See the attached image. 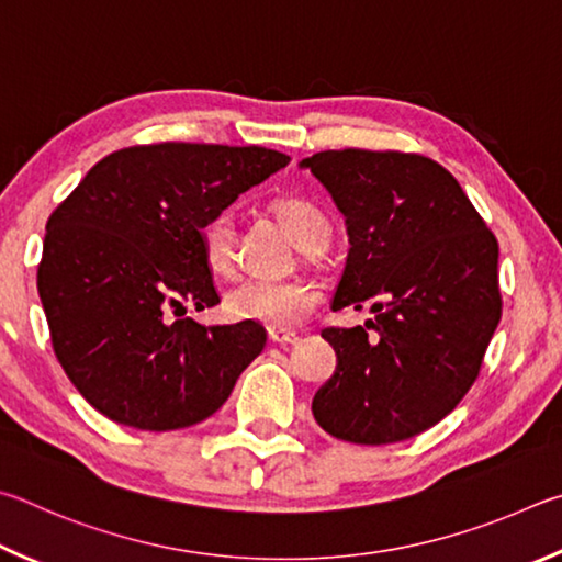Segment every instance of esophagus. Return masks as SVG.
I'll return each mask as SVG.
<instances>
[{
    "label": "esophagus",
    "mask_w": 562,
    "mask_h": 562,
    "mask_svg": "<svg viewBox=\"0 0 562 562\" xmlns=\"http://www.w3.org/2000/svg\"><path fill=\"white\" fill-rule=\"evenodd\" d=\"M269 340L273 346H289V342H296L299 336L293 330H281V328H269Z\"/></svg>",
    "instance_id": "34e87169"
}]
</instances>
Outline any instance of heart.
Instances as JSON below:
<instances>
[{
  "mask_svg": "<svg viewBox=\"0 0 562 562\" xmlns=\"http://www.w3.org/2000/svg\"><path fill=\"white\" fill-rule=\"evenodd\" d=\"M273 212L286 224L301 249L313 244H328V222L311 202L286 196L273 204ZM202 256L214 273H229L234 269V216L216 212L200 229ZM321 293L311 281H244L226 293V311L239 321H254L269 328H296L318 306Z\"/></svg>",
  "mask_w": 562,
  "mask_h": 562,
  "instance_id": "heart-1",
  "label": "heart"
}]
</instances>
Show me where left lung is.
Wrapping results in <instances>:
<instances>
[{"label":"left lung","instance_id":"left-lung-1","mask_svg":"<svg viewBox=\"0 0 562 562\" xmlns=\"http://www.w3.org/2000/svg\"><path fill=\"white\" fill-rule=\"evenodd\" d=\"M299 167L346 216L350 249L333 311L385 301L372 303L366 326L321 333L338 366L313 397V417L352 445L415 437L479 378L501 321L496 236L451 172L425 155L348 147Z\"/></svg>","mask_w":562,"mask_h":562}]
</instances>
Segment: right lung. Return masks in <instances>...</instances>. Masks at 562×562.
<instances>
[{
    "mask_svg": "<svg viewBox=\"0 0 562 562\" xmlns=\"http://www.w3.org/2000/svg\"><path fill=\"white\" fill-rule=\"evenodd\" d=\"M291 162L259 145H135L95 162L46 222L38 299L58 362L117 425L212 417L266 346L254 321L175 318L220 303L200 229Z\"/></svg>",
    "mask_w": 562,
    "mask_h": 562,
    "instance_id": "obj_1",
    "label": "right lung"
}]
</instances>
